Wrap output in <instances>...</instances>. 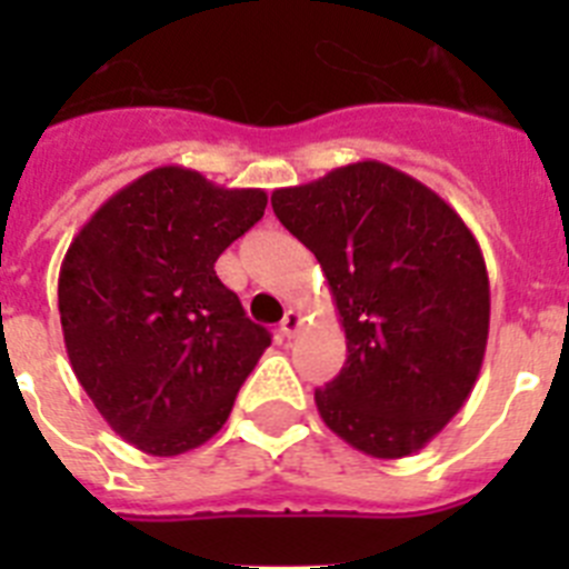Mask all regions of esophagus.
<instances>
[{
  "instance_id": "1",
  "label": "esophagus",
  "mask_w": 569,
  "mask_h": 569,
  "mask_svg": "<svg viewBox=\"0 0 569 569\" xmlns=\"http://www.w3.org/2000/svg\"><path fill=\"white\" fill-rule=\"evenodd\" d=\"M301 321H305V316L299 313V310H288V313H284V319H281V333L288 336H296L299 333V328H301Z\"/></svg>"
}]
</instances>
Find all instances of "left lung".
I'll return each mask as SVG.
<instances>
[{
    "label": "left lung",
    "instance_id": "left-lung-1",
    "mask_svg": "<svg viewBox=\"0 0 569 569\" xmlns=\"http://www.w3.org/2000/svg\"><path fill=\"white\" fill-rule=\"evenodd\" d=\"M270 202L319 259L345 328V367L316 390L321 421L373 459L416 453L465 407L485 361L479 241L436 190L376 159Z\"/></svg>",
    "mask_w": 569,
    "mask_h": 569
}]
</instances>
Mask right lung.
Returning a JSON list of instances; mask_svg holds the SVG:
<instances>
[{"mask_svg":"<svg viewBox=\"0 0 569 569\" xmlns=\"http://www.w3.org/2000/svg\"><path fill=\"white\" fill-rule=\"evenodd\" d=\"M268 208L259 188H219L168 164L113 193L73 236L59 319L84 393L150 456L213 439L270 347L216 259Z\"/></svg>","mask_w":569,"mask_h":569,"instance_id":"add662e5","label":"right lung"}]
</instances>
